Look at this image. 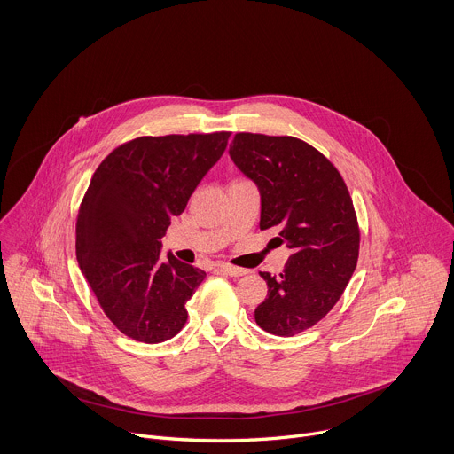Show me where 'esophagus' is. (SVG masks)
<instances>
[{
	"mask_svg": "<svg viewBox=\"0 0 454 454\" xmlns=\"http://www.w3.org/2000/svg\"><path fill=\"white\" fill-rule=\"evenodd\" d=\"M219 271H223V273H226V275H230V277H244L247 271L246 270H242V268H235V266H230V264H217L215 266Z\"/></svg>",
	"mask_w": 454,
	"mask_h": 454,
	"instance_id": "obj_1",
	"label": "esophagus"
}]
</instances>
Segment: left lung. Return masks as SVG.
Returning a JSON list of instances; mask_svg holds the SVG:
<instances>
[{
  "instance_id": "8db88e82",
  "label": "left lung",
  "mask_w": 454,
  "mask_h": 454,
  "mask_svg": "<svg viewBox=\"0 0 454 454\" xmlns=\"http://www.w3.org/2000/svg\"><path fill=\"white\" fill-rule=\"evenodd\" d=\"M230 158L261 193V230H278L293 251L278 277L261 273L268 298L254 321L275 336L300 334L338 303L357 266L348 188L325 156L293 137L239 133Z\"/></svg>"
}]
</instances>
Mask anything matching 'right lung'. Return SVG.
Instances as JSON below:
<instances>
[{
	"mask_svg": "<svg viewBox=\"0 0 454 454\" xmlns=\"http://www.w3.org/2000/svg\"><path fill=\"white\" fill-rule=\"evenodd\" d=\"M230 133L144 137L95 170L77 217V261L102 310L142 343L174 338L207 273L161 254L170 219L219 161Z\"/></svg>",
	"mask_w": 454,
	"mask_h": 454,
	"instance_id": "right-lung-1",
	"label": "right lung"
}]
</instances>
